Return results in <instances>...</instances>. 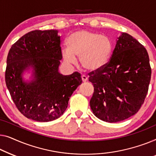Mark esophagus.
I'll list each match as a JSON object with an SVG mask.
<instances>
[{
    "label": "esophagus",
    "mask_w": 156,
    "mask_h": 156,
    "mask_svg": "<svg viewBox=\"0 0 156 156\" xmlns=\"http://www.w3.org/2000/svg\"><path fill=\"white\" fill-rule=\"evenodd\" d=\"M81 78H82V81L83 83H85L87 80V78L85 76H81Z\"/></svg>",
    "instance_id": "34e87169"
}]
</instances>
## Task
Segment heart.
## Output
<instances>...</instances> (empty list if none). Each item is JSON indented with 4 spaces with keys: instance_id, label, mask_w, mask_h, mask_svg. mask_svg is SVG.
<instances>
[{
    "instance_id": "heart-1",
    "label": "heart",
    "mask_w": 156,
    "mask_h": 156,
    "mask_svg": "<svg viewBox=\"0 0 156 156\" xmlns=\"http://www.w3.org/2000/svg\"><path fill=\"white\" fill-rule=\"evenodd\" d=\"M68 48L61 51L62 58L69 64L80 63L89 72H98L109 63L112 53V43L108 37L87 30L74 32L67 41Z\"/></svg>"
}]
</instances>
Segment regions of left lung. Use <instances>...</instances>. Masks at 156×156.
<instances>
[{
  "label": "left lung",
  "mask_w": 156,
  "mask_h": 156,
  "mask_svg": "<svg viewBox=\"0 0 156 156\" xmlns=\"http://www.w3.org/2000/svg\"><path fill=\"white\" fill-rule=\"evenodd\" d=\"M110 61L104 69L90 73L94 86L90 101L95 117L115 123L134 115L141 108L148 90L151 69L148 52L141 44L122 32Z\"/></svg>",
  "instance_id": "8db88e82"
}]
</instances>
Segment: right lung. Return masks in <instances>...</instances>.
<instances>
[{"mask_svg": "<svg viewBox=\"0 0 156 156\" xmlns=\"http://www.w3.org/2000/svg\"><path fill=\"white\" fill-rule=\"evenodd\" d=\"M56 30H34L10 48L5 83L18 110L28 119L47 122L64 113L71 96L82 83L78 72L63 76L58 71L62 59L61 38ZM31 73L29 80L24 73Z\"/></svg>", "mask_w": 156, "mask_h": 156, "instance_id": "add662e5", "label": "right lung"}]
</instances>
